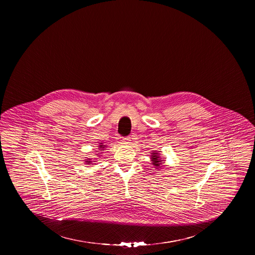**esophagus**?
Wrapping results in <instances>:
<instances>
[{"label": "esophagus", "mask_w": 255, "mask_h": 255, "mask_svg": "<svg viewBox=\"0 0 255 255\" xmlns=\"http://www.w3.org/2000/svg\"><path fill=\"white\" fill-rule=\"evenodd\" d=\"M130 139H131V138H130V136H124V137H123V139H122V141H123V142H126V143H129Z\"/></svg>", "instance_id": "34e87169"}]
</instances>
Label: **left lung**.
I'll use <instances>...</instances> for the list:
<instances>
[{
	"label": "left lung",
	"mask_w": 255,
	"mask_h": 255,
	"mask_svg": "<svg viewBox=\"0 0 255 255\" xmlns=\"http://www.w3.org/2000/svg\"><path fill=\"white\" fill-rule=\"evenodd\" d=\"M152 160H153V164H154L155 166L160 167V166H159V163H160V161H162V160L159 159V156H158V153H153Z\"/></svg>",
	"instance_id": "8db88e82"
}]
</instances>
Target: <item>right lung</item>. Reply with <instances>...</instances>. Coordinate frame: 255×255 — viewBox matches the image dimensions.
<instances>
[{
    "instance_id": "add662e5",
    "label": "right lung",
    "mask_w": 255,
    "mask_h": 255,
    "mask_svg": "<svg viewBox=\"0 0 255 255\" xmlns=\"http://www.w3.org/2000/svg\"><path fill=\"white\" fill-rule=\"evenodd\" d=\"M101 144H102V143H101ZM100 146V148H101V147H102V148H104V147H103V146L102 145H99ZM87 162H91V161H87Z\"/></svg>"
}]
</instances>
